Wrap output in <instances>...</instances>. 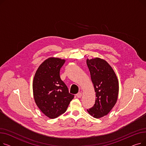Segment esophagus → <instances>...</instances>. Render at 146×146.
I'll return each mask as SVG.
<instances>
[{
  "instance_id": "34e87169",
  "label": "esophagus",
  "mask_w": 146,
  "mask_h": 146,
  "mask_svg": "<svg viewBox=\"0 0 146 146\" xmlns=\"http://www.w3.org/2000/svg\"><path fill=\"white\" fill-rule=\"evenodd\" d=\"M82 95V93H81V92H79L78 94H76V96H77V97H78V98H81Z\"/></svg>"
}]
</instances>
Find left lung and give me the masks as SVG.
I'll return each mask as SVG.
<instances>
[{"mask_svg": "<svg viewBox=\"0 0 146 146\" xmlns=\"http://www.w3.org/2000/svg\"><path fill=\"white\" fill-rule=\"evenodd\" d=\"M86 63L96 92V100L88 113L96 118L106 115L115 105L119 90L117 76L111 66L100 58L87 59Z\"/></svg>", "mask_w": 146, "mask_h": 146, "instance_id": "left-lung-1", "label": "left lung"}]
</instances>
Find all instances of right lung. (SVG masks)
I'll return each instance as SVG.
<instances>
[{
	"instance_id": "right-lung-1",
	"label": "right lung",
	"mask_w": 146,
	"mask_h": 146,
	"mask_svg": "<svg viewBox=\"0 0 146 146\" xmlns=\"http://www.w3.org/2000/svg\"><path fill=\"white\" fill-rule=\"evenodd\" d=\"M64 60L49 58L38 68L33 80V93L38 108L50 118H56L64 113L74 95L60 76Z\"/></svg>"
}]
</instances>
